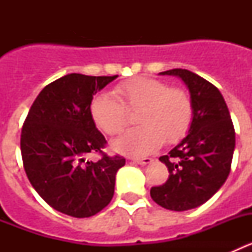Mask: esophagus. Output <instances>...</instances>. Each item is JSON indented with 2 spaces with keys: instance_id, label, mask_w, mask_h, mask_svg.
I'll list each match as a JSON object with an SVG mask.
<instances>
[{
  "instance_id": "esophagus-1",
  "label": "esophagus",
  "mask_w": 252,
  "mask_h": 252,
  "mask_svg": "<svg viewBox=\"0 0 252 252\" xmlns=\"http://www.w3.org/2000/svg\"><path fill=\"white\" fill-rule=\"evenodd\" d=\"M133 162H136L139 165H148V164H151L153 162V159L151 158H142V159H131Z\"/></svg>"
}]
</instances>
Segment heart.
Listing matches in <instances>:
<instances>
[{
    "instance_id": "1",
    "label": "heart",
    "mask_w": 252,
    "mask_h": 252,
    "mask_svg": "<svg viewBox=\"0 0 252 252\" xmlns=\"http://www.w3.org/2000/svg\"><path fill=\"white\" fill-rule=\"evenodd\" d=\"M140 126L126 131L112 142V148L130 157H144L158 150L165 140L177 144L186 137L193 121V104L188 93L169 88L165 82L136 77L116 86L113 95L97 94L90 113L97 127L117 135L128 122L127 111H137Z\"/></svg>"
}]
</instances>
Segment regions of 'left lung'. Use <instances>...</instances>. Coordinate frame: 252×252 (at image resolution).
Masks as SVG:
<instances>
[{
	"label": "left lung",
	"instance_id": "8db88e82",
	"mask_svg": "<svg viewBox=\"0 0 252 252\" xmlns=\"http://www.w3.org/2000/svg\"><path fill=\"white\" fill-rule=\"evenodd\" d=\"M159 74L182 79L193 104L188 135L159 158L168 168L169 179L150 189L155 203L182 212L206 203L224 184L235 150V128L223 95L212 83L187 69Z\"/></svg>",
	"mask_w": 252,
	"mask_h": 252
}]
</instances>
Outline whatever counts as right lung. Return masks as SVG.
Returning a JSON list of instances; mask_svg holds the SVG:
<instances>
[{
  "label": "right lung",
  "instance_id": "add662e5",
  "mask_svg": "<svg viewBox=\"0 0 252 252\" xmlns=\"http://www.w3.org/2000/svg\"><path fill=\"white\" fill-rule=\"evenodd\" d=\"M117 77L64 75L39 93L28 113L21 131L26 175L37 194L64 215L91 217L113 197L124 158L103 154L94 162L86 157L106 145L91 117V101Z\"/></svg>",
  "mask_w": 252,
  "mask_h": 252
}]
</instances>
